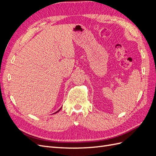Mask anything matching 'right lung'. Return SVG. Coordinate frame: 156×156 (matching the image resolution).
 I'll use <instances>...</instances> for the list:
<instances>
[{"label": "right lung", "mask_w": 156, "mask_h": 156, "mask_svg": "<svg viewBox=\"0 0 156 156\" xmlns=\"http://www.w3.org/2000/svg\"><path fill=\"white\" fill-rule=\"evenodd\" d=\"M61 108H62V107H61ZM61 108H60V109H59V110H58V111H56V112H55V113H54V114H55V113H57V112H58V111H60V109H61Z\"/></svg>", "instance_id": "obj_1"}]
</instances>
